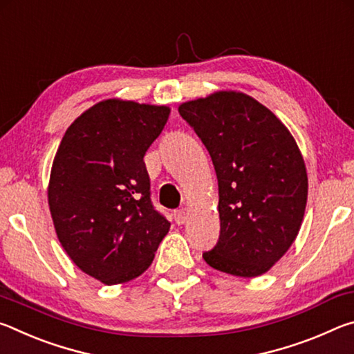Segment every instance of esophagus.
<instances>
[{
    "label": "esophagus",
    "instance_id": "obj_1",
    "mask_svg": "<svg viewBox=\"0 0 354 354\" xmlns=\"http://www.w3.org/2000/svg\"><path fill=\"white\" fill-rule=\"evenodd\" d=\"M173 215H175V221L178 225H184L185 221H187V212H185L184 209H178Z\"/></svg>",
    "mask_w": 354,
    "mask_h": 354
}]
</instances>
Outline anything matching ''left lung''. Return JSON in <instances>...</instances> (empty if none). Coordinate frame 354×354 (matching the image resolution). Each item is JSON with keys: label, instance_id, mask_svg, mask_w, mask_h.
<instances>
[{"label": "left lung", "instance_id": "1", "mask_svg": "<svg viewBox=\"0 0 354 354\" xmlns=\"http://www.w3.org/2000/svg\"><path fill=\"white\" fill-rule=\"evenodd\" d=\"M179 113L205 143L218 179L220 236L203 257L215 270L259 277L289 250L306 209L297 142L272 111L241 92L189 101Z\"/></svg>", "mask_w": 354, "mask_h": 354}]
</instances>
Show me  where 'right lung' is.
Here are the masks:
<instances>
[{
    "label": "right lung",
    "instance_id": "obj_1",
    "mask_svg": "<svg viewBox=\"0 0 354 354\" xmlns=\"http://www.w3.org/2000/svg\"><path fill=\"white\" fill-rule=\"evenodd\" d=\"M169 113L165 106L101 101L70 124L57 148L48 187L57 239L104 284L140 277L170 230L153 206L143 162Z\"/></svg>",
    "mask_w": 354,
    "mask_h": 354
}]
</instances>
